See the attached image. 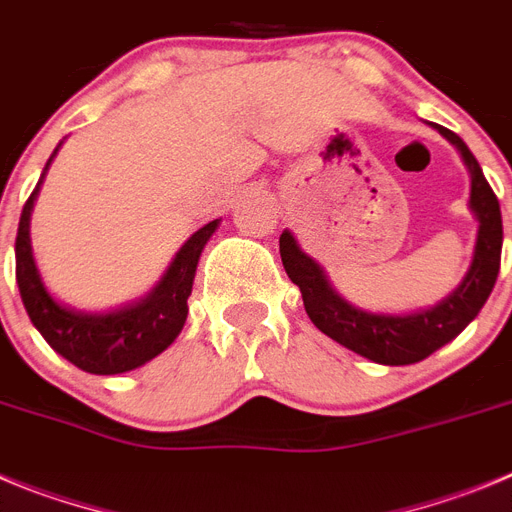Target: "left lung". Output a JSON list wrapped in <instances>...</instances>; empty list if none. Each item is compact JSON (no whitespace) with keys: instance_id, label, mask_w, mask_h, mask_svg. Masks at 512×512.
Here are the masks:
<instances>
[{"instance_id":"obj_1","label":"left lung","mask_w":512,"mask_h":512,"mask_svg":"<svg viewBox=\"0 0 512 512\" xmlns=\"http://www.w3.org/2000/svg\"><path fill=\"white\" fill-rule=\"evenodd\" d=\"M436 130L462 153L464 165L472 176V206L480 229H477V245H474L472 265L449 298L436 303L434 308L405 316H390V313H370L344 301L329 285L324 270L316 260L306 255L296 245V237L290 232L280 234V257L288 278L301 288L303 306L308 319L319 331L331 336L334 342L362 357L372 359L377 365H413L428 354L449 344L464 326L480 313L485 301L495 288L497 273H500V252H503V216L497 204L495 191L487 183L480 163L469 153L462 137L457 132L434 124Z\"/></svg>"}]
</instances>
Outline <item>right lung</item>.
Listing matches in <instances>:
<instances>
[{
  "label": "right lung",
  "mask_w": 512,
  "mask_h": 512,
  "mask_svg": "<svg viewBox=\"0 0 512 512\" xmlns=\"http://www.w3.org/2000/svg\"><path fill=\"white\" fill-rule=\"evenodd\" d=\"M55 153H58V147H55ZM40 183L43 178L22 206L15 242L17 285H20L22 303H25L32 326L61 357L91 375H119V372H130L158 357L163 349L173 344V339L181 334L183 324H186L188 296H191L196 265H199L201 250L219 227V219L191 234V239L178 250L176 260L165 270L163 280L142 301L109 313L76 311L50 296L40 280L35 257H32L30 214L32 204L38 199Z\"/></svg>",
  "instance_id": "right-lung-1"
}]
</instances>
